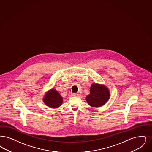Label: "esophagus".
<instances>
[{
    "mask_svg": "<svg viewBox=\"0 0 152 152\" xmlns=\"http://www.w3.org/2000/svg\"><path fill=\"white\" fill-rule=\"evenodd\" d=\"M72 96L73 97H78L79 96V94L78 93H72Z\"/></svg>",
    "mask_w": 152,
    "mask_h": 152,
    "instance_id": "34e87169",
    "label": "esophagus"
}]
</instances>
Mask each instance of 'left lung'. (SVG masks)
<instances>
[{"label": "left lung", "mask_w": 152, "mask_h": 152, "mask_svg": "<svg viewBox=\"0 0 152 152\" xmlns=\"http://www.w3.org/2000/svg\"><path fill=\"white\" fill-rule=\"evenodd\" d=\"M109 97V91L104 85L93 84L90 89V94L86 97V100L92 107H97L103 105Z\"/></svg>", "instance_id": "left-lung-1"}]
</instances>
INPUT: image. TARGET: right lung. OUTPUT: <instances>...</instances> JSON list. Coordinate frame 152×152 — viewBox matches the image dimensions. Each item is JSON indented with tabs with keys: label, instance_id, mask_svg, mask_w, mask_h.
Returning <instances> with one entry per match:
<instances>
[{
	"label": "right lung",
	"instance_id": "obj_1",
	"mask_svg": "<svg viewBox=\"0 0 152 152\" xmlns=\"http://www.w3.org/2000/svg\"><path fill=\"white\" fill-rule=\"evenodd\" d=\"M43 101L51 108H58L61 104L63 98L58 91L53 89L45 95Z\"/></svg>",
	"mask_w": 152,
	"mask_h": 152
}]
</instances>
